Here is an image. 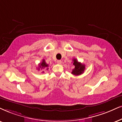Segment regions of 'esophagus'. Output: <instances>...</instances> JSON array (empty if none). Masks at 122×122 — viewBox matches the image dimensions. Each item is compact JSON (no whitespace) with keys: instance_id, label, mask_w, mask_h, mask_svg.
<instances>
[{"instance_id":"1","label":"esophagus","mask_w":122,"mask_h":122,"mask_svg":"<svg viewBox=\"0 0 122 122\" xmlns=\"http://www.w3.org/2000/svg\"><path fill=\"white\" fill-rule=\"evenodd\" d=\"M57 62L58 64H61L62 63V61H61V60H57Z\"/></svg>"}]
</instances>
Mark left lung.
<instances>
[{
  "label": "left lung",
  "mask_w": 122,
  "mask_h": 122,
  "mask_svg": "<svg viewBox=\"0 0 122 122\" xmlns=\"http://www.w3.org/2000/svg\"><path fill=\"white\" fill-rule=\"evenodd\" d=\"M72 60H73V65L74 66V69H72L71 74L74 75H79L83 74L85 70V65L78 62V60L75 58H74Z\"/></svg>",
  "instance_id": "8db88e82"
}]
</instances>
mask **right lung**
Returning a JSON list of instances; mask_svg holds the SVG:
<instances>
[{
    "instance_id": "1",
    "label": "right lung",
    "mask_w": 122,
    "mask_h": 122,
    "mask_svg": "<svg viewBox=\"0 0 122 122\" xmlns=\"http://www.w3.org/2000/svg\"><path fill=\"white\" fill-rule=\"evenodd\" d=\"M48 65L45 62V60H43L42 62L39 64V67L38 68V70H39L40 69H42L43 68H47V70H48ZM42 72H44V71H42Z\"/></svg>"
}]
</instances>
